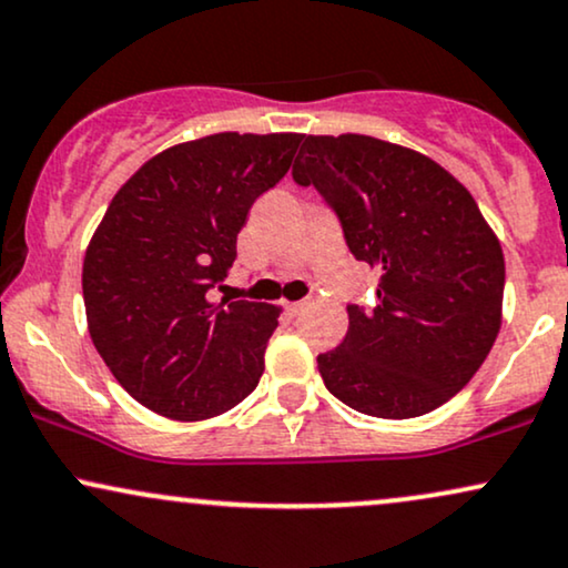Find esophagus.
Instances as JSON below:
<instances>
[{
  "label": "esophagus",
  "instance_id": "obj_1",
  "mask_svg": "<svg viewBox=\"0 0 568 568\" xmlns=\"http://www.w3.org/2000/svg\"><path fill=\"white\" fill-rule=\"evenodd\" d=\"M307 303H305V300H297V303H286L284 307H286V311H290L292 313V316H297V313L300 311H303V307H305Z\"/></svg>",
  "mask_w": 568,
  "mask_h": 568
}]
</instances>
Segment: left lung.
Instances as JSON below:
<instances>
[{
	"instance_id": "left-lung-1",
	"label": "left lung",
	"mask_w": 568,
	"mask_h": 568,
	"mask_svg": "<svg viewBox=\"0 0 568 568\" xmlns=\"http://www.w3.org/2000/svg\"><path fill=\"white\" fill-rule=\"evenodd\" d=\"M332 205L355 261L379 271L376 305H347L326 389L376 418H416L458 395L495 345L506 261L468 189L408 146L303 136L292 168Z\"/></svg>"
}]
</instances>
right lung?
Listing matches in <instances>:
<instances>
[{
  "mask_svg": "<svg viewBox=\"0 0 568 568\" xmlns=\"http://www.w3.org/2000/svg\"><path fill=\"white\" fill-rule=\"evenodd\" d=\"M300 134H223L168 146L110 202L83 257L97 353L144 408L202 422L261 382L278 307L213 303L252 202L290 171Z\"/></svg>",
  "mask_w": 568,
  "mask_h": 568,
  "instance_id": "add662e5",
  "label": "right lung"
}]
</instances>
